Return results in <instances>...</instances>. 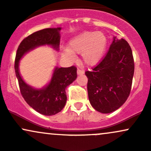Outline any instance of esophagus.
Here are the masks:
<instances>
[{"label": "esophagus", "mask_w": 151, "mask_h": 151, "mask_svg": "<svg viewBox=\"0 0 151 151\" xmlns=\"http://www.w3.org/2000/svg\"><path fill=\"white\" fill-rule=\"evenodd\" d=\"M77 74H78V75H83V74H84V70L83 69L78 68Z\"/></svg>", "instance_id": "esophagus-1"}]
</instances>
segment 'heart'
Returning <instances> with one entry per match:
<instances>
[{
	"label": "heart",
	"instance_id": "obj_1",
	"mask_svg": "<svg viewBox=\"0 0 151 151\" xmlns=\"http://www.w3.org/2000/svg\"><path fill=\"white\" fill-rule=\"evenodd\" d=\"M107 45V37L104 32L86 31L71 39L68 42L69 49H65L63 54L70 60L75 58L73 52L81 54L86 64L94 66L103 59Z\"/></svg>",
	"mask_w": 151,
	"mask_h": 151
}]
</instances>
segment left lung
<instances>
[{
  "mask_svg": "<svg viewBox=\"0 0 151 151\" xmlns=\"http://www.w3.org/2000/svg\"><path fill=\"white\" fill-rule=\"evenodd\" d=\"M91 71H86L89 101L96 111L108 114L127 99L134 64L130 46L124 39H113L106 56Z\"/></svg>",
  "mask_w": 151,
  "mask_h": 151,
  "instance_id": "8db88e82",
  "label": "left lung"
}]
</instances>
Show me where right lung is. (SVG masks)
Returning <instances> with one entry per match:
<instances>
[{
    "mask_svg": "<svg viewBox=\"0 0 151 151\" xmlns=\"http://www.w3.org/2000/svg\"><path fill=\"white\" fill-rule=\"evenodd\" d=\"M60 30V27L48 28L32 34L22 40L16 55L14 68L21 93L31 107L46 116L56 114L64 108L67 101L65 88L77 78V68L75 66L56 67L49 83L38 89L28 85L23 80L19 73V62L26 53L40 46L49 45L58 51Z\"/></svg>",
    "mask_w": 151,
    "mask_h": 151,
    "instance_id": "1",
    "label": "right lung"
}]
</instances>
